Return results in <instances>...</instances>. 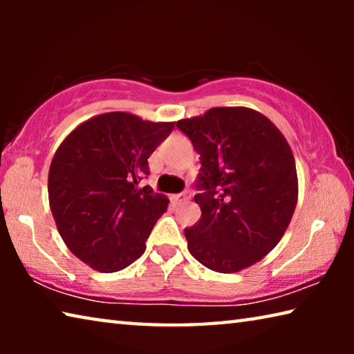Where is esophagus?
Returning a JSON list of instances; mask_svg holds the SVG:
<instances>
[{
	"label": "esophagus",
	"instance_id": "obj_1",
	"mask_svg": "<svg viewBox=\"0 0 354 354\" xmlns=\"http://www.w3.org/2000/svg\"><path fill=\"white\" fill-rule=\"evenodd\" d=\"M190 190H184L183 194H178V195H173V200H175L176 203H185L187 200H190Z\"/></svg>",
	"mask_w": 354,
	"mask_h": 354
}]
</instances>
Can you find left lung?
Listing matches in <instances>:
<instances>
[{"label":"left lung","instance_id":"obj_1","mask_svg":"<svg viewBox=\"0 0 354 354\" xmlns=\"http://www.w3.org/2000/svg\"><path fill=\"white\" fill-rule=\"evenodd\" d=\"M176 127L200 154L195 203L184 230L190 254L218 273L259 262L277 247L298 200L295 159L283 133L250 107H212Z\"/></svg>","mask_w":354,"mask_h":354}]
</instances>
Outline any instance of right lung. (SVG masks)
<instances>
[{"instance_id": "1", "label": "right lung", "mask_w": 354, "mask_h": 354, "mask_svg": "<svg viewBox=\"0 0 354 354\" xmlns=\"http://www.w3.org/2000/svg\"><path fill=\"white\" fill-rule=\"evenodd\" d=\"M173 127L106 112L76 127L53 156L48 198L57 231L93 270H123L145 251L169 200L139 183L149 175L148 158Z\"/></svg>"}]
</instances>
